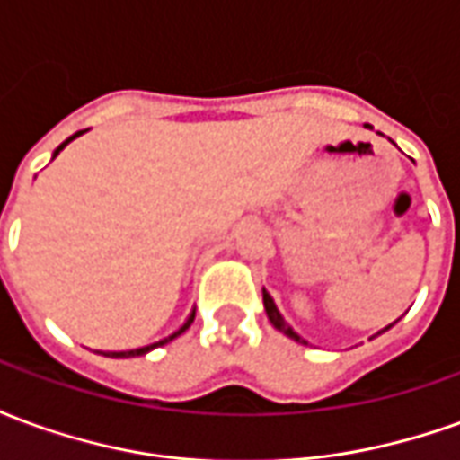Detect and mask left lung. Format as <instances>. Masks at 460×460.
I'll list each match as a JSON object with an SVG mask.
<instances>
[{
    "instance_id": "1",
    "label": "left lung",
    "mask_w": 460,
    "mask_h": 460,
    "mask_svg": "<svg viewBox=\"0 0 460 460\" xmlns=\"http://www.w3.org/2000/svg\"><path fill=\"white\" fill-rule=\"evenodd\" d=\"M367 128H369V125H367ZM263 308H266V315H269L270 325H273V328L280 330L283 335H288V338L296 340V342H303V345H308V342L300 338L298 332H296V330L290 328L288 323L283 320V315H280V313H279V308H276V303H273V298H270L269 290H266V288H263ZM389 328H392V325H389ZM389 328H385V330H389ZM385 330H382V332H385ZM376 335H379V332H376Z\"/></svg>"
}]
</instances>
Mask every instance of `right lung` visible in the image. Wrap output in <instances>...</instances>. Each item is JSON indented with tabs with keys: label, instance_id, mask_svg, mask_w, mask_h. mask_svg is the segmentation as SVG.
I'll return each mask as SVG.
<instances>
[{
	"label": "right lung",
	"instance_id": "add662e5",
	"mask_svg": "<svg viewBox=\"0 0 460 460\" xmlns=\"http://www.w3.org/2000/svg\"><path fill=\"white\" fill-rule=\"evenodd\" d=\"M78 135H84V130H81V132H75V135H71V137H68V140L61 142V145H58V147H56L54 157H56V155H58V152L64 150V147H66V145H68V142L75 140V137H78ZM191 323H194V310H191V315H190V318L184 320V325H181L180 330H174V332H172V335H167V338H164V340H157V342H152V345L137 347V349H125V352H101V355H105V357H140V355H147V352H150V349H155V347L167 345V342H172V340H174V338H180L181 332H184V330L190 328Z\"/></svg>",
	"mask_w": 460,
	"mask_h": 460
}]
</instances>
